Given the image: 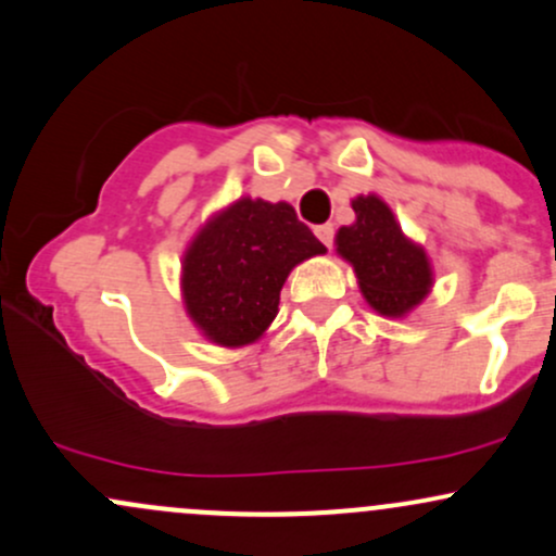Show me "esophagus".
I'll return each instance as SVG.
<instances>
[{
    "instance_id": "obj_1",
    "label": "esophagus",
    "mask_w": 556,
    "mask_h": 556,
    "mask_svg": "<svg viewBox=\"0 0 556 556\" xmlns=\"http://www.w3.org/2000/svg\"><path fill=\"white\" fill-rule=\"evenodd\" d=\"M315 233H317V239L330 250L332 241H336V228H332L330 224H323V226H315Z\"/></svg>"
}]
</instances>
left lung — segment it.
<instances>
[{
    "mask_svg": "<svg viewBox=\"0 0 556 556\" xmlns=\"http://www.w3.org/2000/svg\"><path fill=\"white\" fill-rule=\"evenodd\" d=\"M354 213L356 224L338 231V252L354 265L362 293L377 312L406 315L432 286L427 254L403 237L395 215L375 194L356 198Z\"/></svg>",
    "mask_w": 556,
    "mask_h": 556,
    "instance_id": "1",
    "label": "left lung"
}]
</instances>
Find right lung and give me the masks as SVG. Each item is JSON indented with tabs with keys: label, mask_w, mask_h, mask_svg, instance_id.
Listing matches in <instances>:
<instances>
[{
	"label": "right lung",
	"mask_w": 556,
	"mask_h": 556,
	"mask_svg": "<svg viewBox=\"0 0 556 556\" xmlns=\"http://www.w3.org/2000/svg\"><path fill=\"white\" fill-rule=\"evenodd\" d=\"M325 247L286 202L239 200L194 237L185 254V304L218 345L257 341L278 315L291 267Z\"/></svg>",
	"instance_id": "1"
}]
</instances>
